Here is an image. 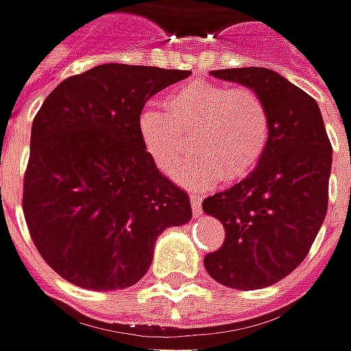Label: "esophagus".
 <instances>
[{
	"mask_svg": "<svg viewBox=\"0 0 351 351\" xmlns=\"http://www.w3.org/2000/svg\"><path fill=\"white\" fill-rule=\"evenodd\" d=\"M191 206H192V210H194V214H200V212H202V198H200V196H196V194H192Z\"/></svg>",
	"mask_w": 351,
	"mask_h": 351,
	"instance_id": "obj_1",
	"label": "esophagus"
}]
</instances>
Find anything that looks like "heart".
<instances>
[{
  "instance_id": "heart-1",
  "label": "heart",
  "mask_w": 351,
  "mask_h": 351,
  "mask_svg": "<svg viewBox=\"0 0 351 351\" xmlns=\"http://www.w3.org/2000/svg\"><path fill=\"white\" fill-rule=\"evenodd\" d=\"M139 135L162 175L175 176L190 143L199 159L178 180L191 189H208L252 175L265 155L271 117L263 98L252 88H230L208 80L178 86L160 112H143Z\"/></svg>"
}]
</instances>
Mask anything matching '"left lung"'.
Listing matches in <instances>:
<instances>
[{
  "mask_svg": "<svg viewBox=\"0 0 351 351\" xmlns=\"http://www.w3.org/2000/svg\"><path fill=\"white\" fill-rule=\"evenodd\" d=\"M212 76L255 90L269 110L271 135L252 175L202 202L226 230L204 267L230 289H263L293 273L313 247L328 210L332 145L316 99L281 74L250 66Z\"/></svg>",
  "mask_w": 351,
  "mask_h": 351,
  "instance_id": "obj_1",
  "label": "left lung"
}]
</instances>
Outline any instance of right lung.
<instances>
[{
    "instance_id": "right-lung-1",
    "label": "right lung",
    "mask_w": 351,
    "mask_h": 351,
    "mask_svg": "<svg viewBox=\"0 0 351 351\" xmlns=\"http://www.w3.org/2000/svg\"><path fill=\"white\" fill-rule=\"evenodd\" d=\"M189 74L99 64L62 80L40 106L23 214L37 252L62 279L128 289L147 273L159 234L191 220L189 194L160 173L139 135L147 99Z\"/></svg>"
}]
</instances>
